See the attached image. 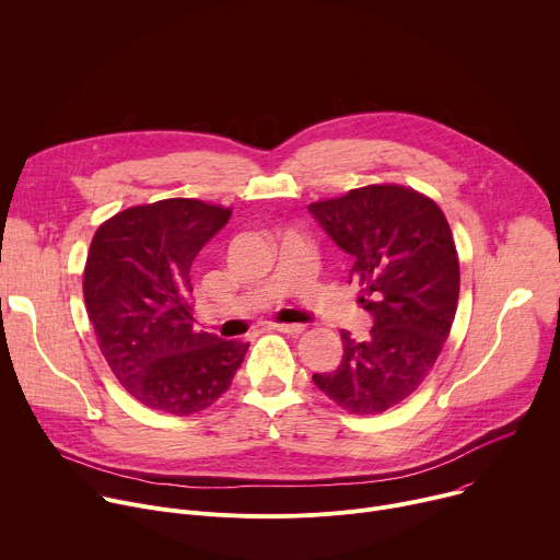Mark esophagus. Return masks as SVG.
<instances>
[{
	"label": "esophagus",
	"instance_id": "obj_1",
	"mask_svg": "<svg viewBox=\"0 0 560 560\" xmlns=\"http://www.w3.org/2000/svg\"><path fill=\"white\" fill-rule=\"evenodd\" d=\"M269 329H276V331H282V334H291V336H298L304 331V325H289V323H271Z\"/></svg>",
	"mask_w": 560,
	"mask_h": 560
}]
</instances>
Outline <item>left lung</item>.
I'll return each mask as SVG.
<instances>
[{"label":"left lung","mask_w":560,"mask_h":560,"mask_svg":"<svg viewBox=\"0 0 560 560\" xmlns=\"http://www.w3.org/2000/svg\"><path fill=\"white\" fill-rule=\"evenodd\" d=\"M325 233L353 258L369 338L342 331V360L316 387L351 413H381L418 389L436 362L458 306L460 269L452 229L427 196L396 184L353 189L308 205Z\"/></svg>","instance_id":"1"}]
</instances>
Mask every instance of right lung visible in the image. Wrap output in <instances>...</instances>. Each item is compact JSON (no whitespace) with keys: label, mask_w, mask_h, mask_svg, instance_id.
Here are the masks:
<instances>
[{"label":"right lung","mask_w":560,"mask_h":560,"mask_svg":"<svg viewBox=\"0 0 560 560\" xmlns=\"http://www.w3.org/2000/svg\"><path fill=\"white\" fill-rule=\"evenodd\" d=\"M231 211L171 198L106 220L84 269V300L115 378L149 409L189 416L233 383L246 342L194 329L191 267Z\"/></svg>","instance_id":"right-lung-1"}]
</instances>
